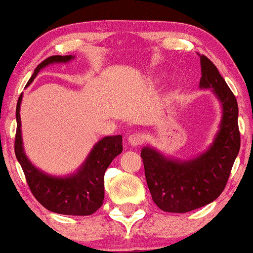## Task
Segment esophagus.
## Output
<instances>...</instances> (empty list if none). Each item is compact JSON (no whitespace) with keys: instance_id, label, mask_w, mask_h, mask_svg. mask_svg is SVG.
<instances>
[{"instance_id":"34e87169","label":"esophagus","mask_w":253,"mask_h":253,"mask_svg":"<svg viewBox=\"0 0 253 253\" xmlns=\"http://www.w3.org/2000/svg\"><path fill=\"white\" fill-rule=\"evenodd\" d=\"M143 135L140 134V133L135 132V133H132V134L128 135V138H127V141H128V144L130 146L135 147V146H139V145L143 144Z\"/></svg>"}]
</instances>
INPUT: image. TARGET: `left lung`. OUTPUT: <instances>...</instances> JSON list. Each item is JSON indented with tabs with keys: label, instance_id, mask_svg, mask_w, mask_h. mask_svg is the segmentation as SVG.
I'll use <instances>...</instances> for the list:
<instances>
[{
	"label": "left lung",
	"instance_id": "1",
	"mask_svg": "<svg viewBox=\"0 0 253 253\" xmlns=\"http://www.w3.org/2000/svg\"><path fill=\"white\" fill-rule=\"evenodd\" d=\"M200 59V88L211 89L221 106V120L213 143L200 155L183 161L149 145L141 150L152 200L170 213H187L216 200L225 189L240 149L236 96L216 66L203 54Z\"/></svg>",
	"mask_w": 253,
	"mask_h": 253
}]
</instances>
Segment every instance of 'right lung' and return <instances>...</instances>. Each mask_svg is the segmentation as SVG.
I'll list each match as a JSON object with an SVG mask.
<instances>
[{"instance_id": "obj_1", "label": "right lung", "mask_w": 253, "mask_h": 253, "mask_svg": "<svg viewBox=\"0 0 253 253\" xmlns=\"http://www.w3.org/2000/svg\"><path fill=\"white\" fill-rule=\"evenodd\" d=\"M75 56H52L40 63L26 86L33 82L40 70L52 64L69 63ZM22 94L16 104L15 155L34 197L46 210L65 215H91L102 206L104 199V172L113 159L123 152V136L110 135L100 139L92 146L85 161L72 173L56 176L37 168L26 155L22 141Z\"/></svg>"}]
</instances>
